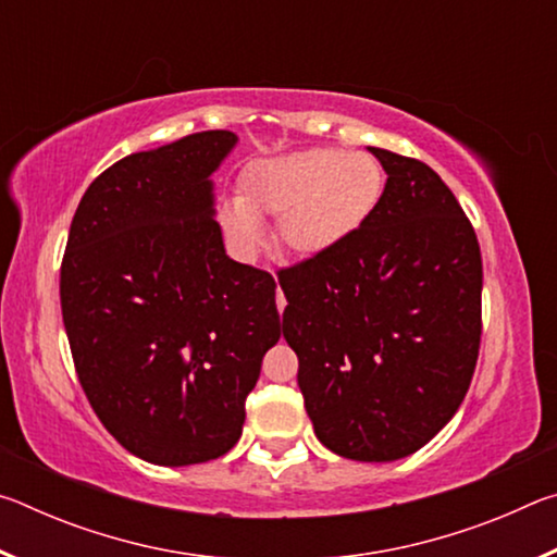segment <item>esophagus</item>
<instances>
[{
	"instance_id": "34e87169",
	"label": "esophagus",
	"mask_w": 557,
	"mask_h": 557,
	"mask_svg": "<svg viewBox=\"0 0 557 557\" xmlns=\"http://www.w3.org/2000/svg\"><path fill=\"white\" fill-rule=\"evenodd\" d=\"M285 305H287V301H285V295H282V292L277 289V309H280V312H282V309H285Z\"/></svg>"
}]
</instances>
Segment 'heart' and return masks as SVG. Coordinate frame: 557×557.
Wrapping results in <instances>:
<instances>
[{"label":"heart","mask_w":557,"mask_h":557,"mask_svg":"<svg viewBox=\"0 0 557 557\" xmlns=\"http://www.w3.org/2000/svg\"><path fill=\"white\" fill-rule=\"evenodd\" d=\"M385 174L366 152L305 149L248 166L238 201L221 209L225 238L243 256L262 245L258 223L277 221L282 250L299 260L334 256L366 228L379 211Z\"/></svg>","instance_id":"obj_1"}]
</instances>
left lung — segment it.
I'll return each mask as SVG.
<instances>
[{
  "instance_id": "obj_1",
  "label": "left lung",
  "mask_w": 557,
  "mask_h": 557,
  "mask_svg": "<svg viewBox=\"0 0 557 557\" xmlns=\"http://www.w3.org/2000/svg\"><path fill=\"white\" fill-rule=\"evenodd\" d=\"M388 182L334 256L277 272L282 334L319 442L356 461L418 451L459 410L482 342V252L449 186L369 147Z\"/></svg>"
}]
</instances>
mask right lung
Listing matches in <instances>:
<instances>
[{"label":"right lung","mask_w":557,"mask_h":557,"mask_svg":"<svg viewBox=\"0 0 557 557\" xmlns=\"http://www.w3.org/2000/svg\"><path fill=\"white\" fill-rule=\"evenodd\" d=\"M238 143L196 132L88 186L61 262L75 373L102 425L162 467L219 459L280 338L275 280L225 256L213 182Z\"/></svg>","instance_id":"obj_1"}]
</instances>
